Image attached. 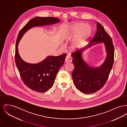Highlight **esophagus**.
Wrapping results in <instances>:
<instances>
[{
  "instance_id": "esophagus-1",
  "label": "esophagus",
  "mask_w": 127,
  "mask_h": 127,
  "mask_svg": "<svg viewBox=\"0 0 127 127\" xmlns=\"http://www.w3.org/2000/svg\"><path fill=\"white\" fill-rule=\"evenodd\" d=\"M72 61V59H71V58L70 57V56H69V55H67V56H66V58L65 62L66 63H67V62H71Z\"/></svg>"
}]
</instances>
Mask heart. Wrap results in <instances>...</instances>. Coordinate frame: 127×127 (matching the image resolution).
Returning a JSON list of instances; mask_svg holds the SVG:
<instances>
[{"label":"heart","mask_w":127,"mask_h":127,"mask_svg":"<svg viewBox=\"0 0 127 127\" xmlns=\"http://www.w3.org/2000/svg\"><path fill=\"white\" fill-rule=\"evenodd\" d=\"M91 33V28L89 25H85L83 22H74L65 27L62 40L67 41L76 35L71 46L73 49L76 50L82 47Z\"/></svg>","instance_id":"obj_1"}]
</instances>
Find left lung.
Listing matches in <instances>:
<instances>
[{"instance_id": "obj_1", "label": "left lung", "mask_w": 127, "mask_h": 127, "mask_svg": "<svg viewBox=\"0 0 127 127\" xmlns=\"http://www.w3.org/2000/svg\"><path fill=\"white\" fill-rule=\"evenodd\" d=\"M99 43L105 46L106 57L99 66H92L83 58V52L87 49ZM74 69L72 73L76 87L85 94L96 92L106 83L114 62V48L112 39L102 26L97 23V31L87 46L71 55Z\"/></svg>"}]
</instances>
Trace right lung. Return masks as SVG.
Wrapping results in <instances>:
<instances>
[{
    "instance_id": "add662e5",
    "label": "right lung",
    "mask_w": 127,
    "mask_h": 127,
    "mask_svg": "<svg viewBox=\"0 0 127 127\" xmlns=\"http://www.w3.org/2000/svg\"><path fill=\"white\" fill-rule=\"evenodd\" d=\"M60 22L59 19L54 17H35L30 20L18 34L15 50L16 66L25 84L33 91L44 92L52 87L57 74L64 63L66 55L64 54L57 57L49 56L37 63H30L20 57L18 53V44L26 32L31 29L55 24Z\"/></svg>"
}]
</instances>
